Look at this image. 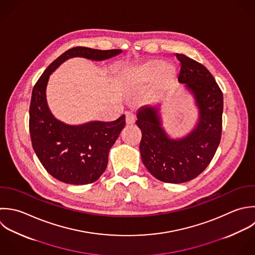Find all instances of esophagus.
<instances>
[{
	"label": "esophagus",
	"mask_w": 255,
	"mask_h": 255,
	"mask_svg": "<svg viewBox=\"0 0 255 255\" xmlns=\"http://www.w3.org/2000/svg\"><path fill=\"white\" fill-rule=\"evenodd\" d=\"M125 117H126V123L128 125H132L135 123V115L132 112H130V111L126 112Z\"/></svg>",
	"instance_id": "obj_1"
}]
</instances>
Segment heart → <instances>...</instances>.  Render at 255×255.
<instances>
[{"label": "heart", "instance_id": "heart-1", "mask_svg": "<svg viewBox=\"0 0 255 255\" xmlns=\"http://www.w3.org/2000/svg\"><path fill=\"white\" fill-rule=\"evenodd\" d=\"M174 65L163 60H150L137 68L133 74L134 81L137 84H144L153 82L161 77L167 76L169 73H174Z\"/></svg>", "mask_w": 255, "mask_h": 255}]
</instances>
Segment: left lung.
Returning a JSON list of instances; mask_svg holds the SVG:
<instances>
[{
	"label": "left lung",
	"mask_w": 255,
	"mask_h": 255,
	"mask_svg": "<svg viewBox=\"0 0 255 255\" xmlns=\"http://www.w3.org/2000/svg\"><path fill=\"white\" fill-rule=\"evenodd\" d=\"M176 56L181 62L178 80L191 91L199 108L196 128L182 139H171L157 106L141 107L136 121L142 132L143 164L156 179L170 184L189 182L210 165L221 142L224 110L223 92L212 73L185 54Z\"/></svg>",
	"instance_id": "8db88e82"
}]
</instances>
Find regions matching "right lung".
<instances>
[{
  "label": "right lung",
  "mask_w": 255,
  "mask_h": 255,
  "mask_svg": "<svg viewBox=\"0 0 255 255\" xmlns=\"http://www.w3.org/2000/svg\"><path fill=\"white\" fill-rule=\"evenodd\" d=\"M121 49L100 50L75 46L58 56L44 70L33 86L29 105L31 145L43 168L56 180L70 185H87L104 173L110 148L125 126V115L112 122L92 121L72 126L51 114L45 96L49 75L71 57L104 60Z\"/></svg>",
  "instance_id": "right-lung-1"
}]
</instances>
